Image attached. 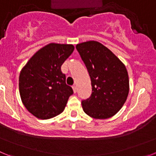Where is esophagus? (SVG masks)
Segmentation results:
<instances>
[{
	"label": "esophagus",
	"mask_w": 156,
	"mask_h": 156,
	"mask_svg": "<svg viewBox=\"0 0 156 156\" xmlns=\"http://www.w3.org/2000/svg\"><path fill=\"white\" fill-rule=\"evenodd\" d=\"M73 90L74 93H76V92H77V87H76V86H73Z\"/></svg>",
	"instance_id": "obj_1"
}]
</instances>
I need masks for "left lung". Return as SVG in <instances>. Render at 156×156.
Here are the masks:
<instances>
[{
	"instance_id": "8db88e82",
	"label": "left lung",
	"mask_w": 156,
	"mask_h": 156,
	"mask_svg": "<svg viewBox=\"0 0 156 156\" xmlns=\"http://www.w3.org/2000/svg\"><path fill=\"white\" fill-rule=\"evenodd\" d=\"M88 70L92 94L82 101L85 113L94 119L113 116L126 102L129 90L126 66L108 48L95 41L76 46Z\"/></svg>"
}]
</instances>
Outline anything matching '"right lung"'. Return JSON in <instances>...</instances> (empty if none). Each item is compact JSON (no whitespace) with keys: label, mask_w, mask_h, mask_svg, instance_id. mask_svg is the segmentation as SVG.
Segmentation results:
<instances>
[{"label":"right lung","mask_w":156,"mask_h":156,"mask_svg":"<svg viewBox=\"0 0 156 156\" xmlns=\"http://www.w3.org/2000/svg\"><path fill=\"white\" fill-rule=\"evenodd\" d=\"M73 44L51 43L37 51L22 69L19 79L22 102L32 115L48 119L61 114L73 90L66 83L62 65Z\"/></svg>","instance_id":"obj_1"}]
</instances>
